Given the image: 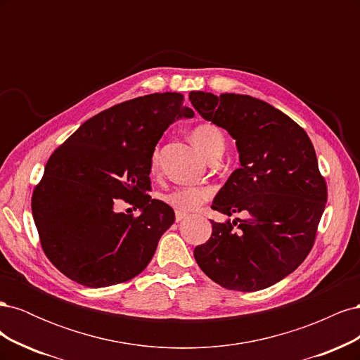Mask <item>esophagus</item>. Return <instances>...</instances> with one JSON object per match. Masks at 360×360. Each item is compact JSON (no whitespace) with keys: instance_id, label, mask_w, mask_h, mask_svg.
I'll return each instance as SVG.
<instances>
[{"instance_id":"esophagus-1","label":"esophagus","mask_w":360,"mask_h":360,"mask_svg":"<svg viewBox=\"0 0 360 360\" xmlns=\"http://www.w3.org/2000/svg\"><path fill=\"white\" fill-rule=\"evenodd\" d=\"M188 214L183 213V212H176V222H181L183 219H186Z\"/></svg>"}]
</instances>
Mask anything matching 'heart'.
<instances>
[{
  "instance_id": "b5f03b06",
  "label": "heart",
  "mask_w": 360,
  "mask_h": 360,
  "mask_svg": "<svg viewBox=\"0 0 360 360\" xmlns=\"http://www.w3.org/2000/svg\"><path fill=\"white\" fill-rule=\"evenodd\" d=\"M191 139L193 146L198 148L200 153L205 159H214L222 155L225 148V139L219 129L209 123H202L195 126L191 132ZM151 171L156 172L159 167V150L156 148L150 159ZM212 197V191L209 188L201 186H181L171 191L165 195V202H168L179 212H192Z\"/></svg>"
}]
</instances>
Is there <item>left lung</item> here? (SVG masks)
I'll return each instance as SVG.
<instances>
[{
    "instance_id": "8db88e82",
    "label": "left lung",
    "mask_w": 360,
    "mask_h": 360,
    "mask_svg": "<svg viewBox=\"0 0 360 360\" xmlns=\"http://www.w3.org/2000/svg\"><path fill=\"white\" fill-rule=\"evenodd\" d=\"M201 117L228 130L240 168L212 209L246 219L212 221V237L195 248L204 274L226 290L258 291L276 284L308 257L328 201L308 134L282 111L246 94L191 91Z\"/></svg>"
}]
</instances>
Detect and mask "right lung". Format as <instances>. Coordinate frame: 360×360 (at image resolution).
Here are the masks:
<instances>
[{
  "mask_svg": "<svg viewBox=\"0 0 360 360\" xmlns=\"http://www.w3.org/2000/svg\"><path fill=\"white\" fill-rule=\"evenodd\" d=\"M181 93H153L91 117L53 150L32 191L43 252L63 275L90 288L122 284L143 271L174 210L148 195L150 159L180 117H193ZM123 199L139 217L118 214Z\"/></svg>",
  "mask_w": 360,
  "mask_h": 360,
  "instance_id": "add662e5",
  "label": "right lung"
}]
</instances>
